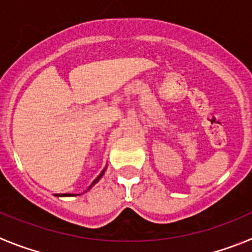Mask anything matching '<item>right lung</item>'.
<instances>
[{
	"instance_id": "1",
	"label": "right lung",
	"mask_w": 252,
	"mask_h": 252,
	"mask_svg": "<svg viewBox=\"0 0 252 252\" xmlns=\"http://www.w3.org/2000/svg\"><path fill=\"white\" fill-rule=\"evenodd\" d=\"M105 169H106V167H105V168L103 169V171H101V173L99 174V176L96 177V178H95L94 181H93V183H92V185L89 186V187H88V189H87V191H89L90 188H92L93 186L95 185V183H96V182H99V180H100L101 177H103V174H104V172H105ZM87 191H85V192H87ZM79 194H81V193H79ZM79 194H74V193H60V194H56V196H58V197H71V196H79Z\"/></svg>"
}]
</instances>
